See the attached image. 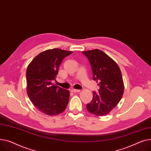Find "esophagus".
<instances>
[{
    "label": "esophagus",
    "mask_w": 151,
    "mask_h": 151,
    "mask_svg": "<svg viewBox=\"0 0 151 151\" xmlns=\"http://www.w3.org/2000/svg\"><path fill=\"white\" fill-rule=\"evenodd\" d=\"M70 91L71 92H73V93H78V92H80L81 91V90H76V89H71L70 90Z\"/></svg>",
    "instance_id": "34e87169"
}]
</instances>
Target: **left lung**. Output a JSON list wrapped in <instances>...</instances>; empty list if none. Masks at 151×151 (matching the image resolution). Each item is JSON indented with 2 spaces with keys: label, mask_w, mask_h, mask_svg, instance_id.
Segmentation results:
<instances>
[{
  "label": "left lung",
  "mask_w": 151,
  "mask_h": 151,
  "mask_svg": "<svg viewBox=\"0 0 151 151\" xmlns=\"http://www.w3.org/2000/svg\"><path fill=\"white\" fill-rule=\"evenodd\" d=\"M82 53L89 60L93 80L100 87L99 93L93 91L92 101L86 104L87 110L97 116H105L116 107L122 97L124 87L121 70L116 62L101 50Z\"/></svg>",
  "instance_id": "obj_1"
}]
</instances>
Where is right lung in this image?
Returning <instances> with one entry per match:
<instances>
[{"instance_id":"right-lung-1","label":"right lung","mask_w":151,"mask_h":151,"mask_svg":"<svg viewBox=\"0 0 151 151\" xmlns=\"http://www.w3.org/2000/svg\"><path fill=\"white\" fill-rule=\"evenodd\" d=\"M72 53L57 48L46 50L35 57L27 69V95L36 108L46 115H57L67 107L69 91L51 82L55 80L62 60Z\"/></svg>"}]
</instances>
